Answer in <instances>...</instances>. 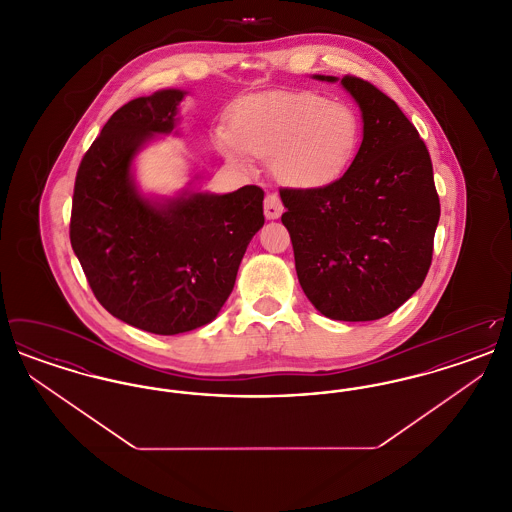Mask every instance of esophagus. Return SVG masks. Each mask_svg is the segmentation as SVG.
Wrapping results in <instances>:
<instances>
[{"instance_id":"obj_1","label":"esophagus","mask_w":512,"mask_h":512,"mask_svg":"<svg viewBox=\"0 0 512 512\" xmlns=\"http://www.w3.org/2000/svg\"><path fill=\"white\" fill-rule=\"evenodd\" d=\"M282 213H284V205L280 197L276 194H268L265 197V217L268 220H276L282 217Z\"/></svg>"}]
</instances>
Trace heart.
I'll list each match as a JSON object with an SVG mask.
<instances>
[{
	"instance_id": "heart-1",
	"label": "heart",
	"mask_w": 512,
	"mask_h": 512,
	"mask_svg": "<svg viewBox=\"0 0 512 512\" xmlns=\"http://www.w3.org/2000/svg\"><path fill=\"white\" fill-rule=\"evenodd\" d=\"M357 140L355 113L315 92L245 99L232 113V132H213L224 159L238 165H247L249 155L272 159L276 178L295 190H318L340 178Z\"/></svg>"
}]
</instances>
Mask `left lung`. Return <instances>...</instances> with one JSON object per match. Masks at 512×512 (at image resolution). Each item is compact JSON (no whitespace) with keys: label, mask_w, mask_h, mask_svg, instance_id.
<instances>
[{"label":"left lung","mask_w":512,"mask_h":512,"mask_svg":"<svg viewBox=\"0 0 512 512\" xmlns=\"http://www.w3.org/2000/svg\"><path fill=\"white\" fill-rule=\"evenodd\" d=\"M340 82L361 109L363 142L340 180L282 190V224L307 299L332 320H378L399 309L432 263L439 197L430 153L393 99L355 76Z\"/></svg>","instance_id":"obj_1"}]
</instances>
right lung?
I'll list each match as a JSON object with an SVG mask.
<instances>
[{"mask_svg": "<svg viewBox=\"0 0 512 512\" xmlns=\"http://www.w3.org/2000/svg\"><path fill=\"white\" fill-rule=\"evenodd\" d=\"M186 94L167 88L122 105L74 182L71 245L92 292L113 317L159 336L217 318L265 224L257 186L213 194L192 172L174 195L140 188L136 157L157 138L176 136Z\"/></svg>", "mask_w": 512, "mask_h": 512, "instance_id": "add662e5", "label": "right lung"}]
</instances>
